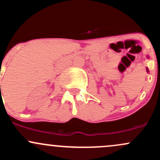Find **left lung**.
<instances>
[{"label": "left lung", "instance_id": "left-lung-1", "mask_svg": "<svg viewBox=\"0 0 160 160\" xmlns=\"http://www.w3.org/2000/svg\"><path fill=\"white\" fill-rule=\"evenodd\" d=\"M147 72H149V71H148V68H147Z\"/></svg>", "mask_w": 160, "mask_h": 160}]
</instances>
